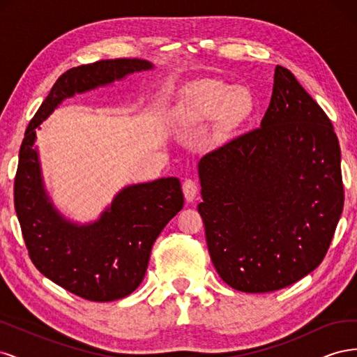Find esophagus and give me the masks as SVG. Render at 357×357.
I'll list each match as a JSON object with an SVG mask.
<instances>
[{
  "label": "esophagus",
  "mask_w": 357,
  "mask_h": 357,
  "mask_svg": "<svg viewBox=\"0 0 357 357\" xmlns=\"http://www.w3.org/2000/svg\"><path fill=\"white\" fill-rule=\"evenodd\" d=\"M183 193H185V198L188 202H192L193 199L197 198L198 195V186L197 183L190 180V178H186L185 181H183Z\"/></svg>",
  "instance_id": "obj_1"
}]
</instances>
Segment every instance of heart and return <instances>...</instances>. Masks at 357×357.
<instances>
[{
	"label": "heart",
	"mask_w": 357,
	"mask_h": 357,
	"mask_svg": "<svg viewBox=\"0 0 357 357\" xmlns=\"http://www.w3.org/2000/svg\"><path fill=\"white\" fill-rule=\"evenodd\" d=\"M252 109L253 98L247 89L208 79L189 86L177 105L176 119L181 126H192L220 116L222 126L231 131Z\"/></svg>",
	"instance_id": "b5f03b06"
}]
</instances>
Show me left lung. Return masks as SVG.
Here are the masks:
<instances>
[{
  "label": "left lung",
  "mask_w": 357,
  "mask_h": 357,
  "mask_svg": "<svg viewBox=\"0 0 357 357\" xmlns=\"http://www.w3.org/2000/svg\"><path fill=\"white\" fill-rule=\"evenodd\" d=\"M215 271L231 287L265 294L294 284L325 257L344 207L341 150L326 113L275 67L261 128L198 164Z\"/></svg>",
  "instance_id": "1"
}]
</instances>
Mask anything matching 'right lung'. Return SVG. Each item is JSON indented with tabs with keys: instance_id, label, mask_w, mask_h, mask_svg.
Listing matches in <instances>:
<instances>
[{
	"instance_id": "1",
	"label": "right lung",
	"mask_w": 357,
	"mask_h": 357,
	"mask_svg": "<svg viewBox=\"0 0 357 357\" xmlns=\"http://www.w3.org/2000/svg\"><path fill=\"white\" fill-rule=\"evenodd\" d=\"M146 59H107L75 67L53 84L29 122L19 152L15 208L32 264L53 283L95 302L128 296L142 284L153 243L183 208L177 177L137 183L119 190L100 218L79 223L53 204L41 174L38 147L41 123L62 101L153 70Z\"/></svg>"
}]
</instances>
